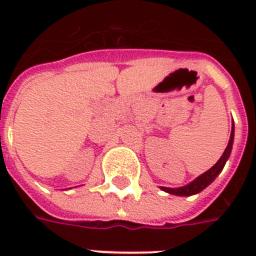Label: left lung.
Segmentation results:
<instances>
[{
	"instance_id": "8db88e82",
	"label": "left lung",
	"mask_w": 256,
	"mask_h": 256,
	"mask_svg": "<svg viewBox=\"0 0 256 256\" xmlns=\"http://www.w3.org/2000/svg\"><path fill=\"white\" fill-rule=\"evenodd\" d=\"M233 128H232V133H230V140H229V142H228V146H226L225 152H224V155L220 156V159L216 163H215L214 166L210 168L208 172H206L204 174H202L200 177H198L193 182L188 184V185H185L182 188H177V189H172V188H162L163 190H166V192L172 193V194H177V196H190V194H196V193L202 192L206 186H208L210 184L214 181L216 176L222 172V168L225 166L226 160H228V158L230 155V150H232V145H233Z\"/></svg>"
}]
</instances>
